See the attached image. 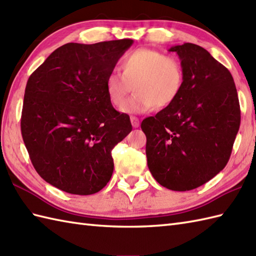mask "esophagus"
Masks as SVG:
<instances>
[{
  "label": "esophagus",
  "instance_id": "1",
  "mask_svg": "<svg viewBox=\"0 0 256 256\" xmlns=\"http://www.w3.org/2000/svg\"><path fill=\"white\" fill-rule=\"evenodd\" d=\"M131 123L133 128H138L140 126V120L136 116H131Z\"/></svg>",
  "mask_w": 256,
  "mask_h": 256
}]
</instances>
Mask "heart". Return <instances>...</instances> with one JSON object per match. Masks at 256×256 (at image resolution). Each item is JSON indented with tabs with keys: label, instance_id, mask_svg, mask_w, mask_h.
<instances>
[{
	"label": "heart",
	"instance_id": "heart-1",
	"mask_svg": "<svg viewBox=\"0 0 256 256\" xmlns=\"http://www.w3.org/2000/svg\"><path fill=\"white\" fill-rule=\"evenodd\" d=\"M121 72L106 78V91L113 106L138 114L172 106L184 86V70L175 57L150 48H138L122 59ZM136 94L128 102V94ZM128 103L126 104V102Z\"/></svg>",
	"mask_w": 256,
	"mask_h": 256
}]
</instances>
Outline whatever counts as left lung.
I'll use <instances>...</instances> for the list:
<instances>
[{"instance_id": "8db88e82", "label": "left lung", "mask_w": 256, "mask_h": 256, "mask_svg": "<svg viewBox=\"0 0 256 256\" xmlns=\"http://www.w3.org/2000/svg\"><path fill=\"white\" fill-rule=\"evenodd\" d=\"M182 60L184 86L172 106L143 120L148 166L175 192L200 187L229 162L240 128L238 92L230 74L192 42L172 47Z\"/></svg>"}]
</instances>
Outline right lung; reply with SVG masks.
Returning a JSON list of instances; mask_svg holds the SVG:
<instances>
[{
  "instance_id": "1",
  "label": "right lung",
  "mask_w": 256,
  "mask_h": 256,
  "mask_svg": "<svg viewBox=\"0 0 256 256\" xmlns=\"http://www.w3.org/2000/svg\"><path fill=\"white\" fill-rule=\"evenodd\" d=\"M132 44L68 42L27 81L22 136L38 175L62 192L92 194L110 180L111 152L132 124L108 101L106 78Z\"/></svg>"
}]
</instances>
